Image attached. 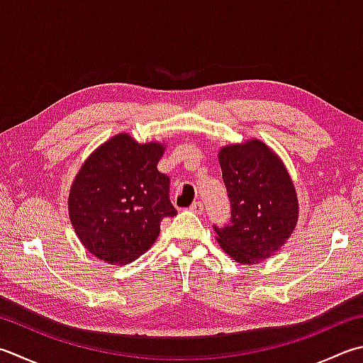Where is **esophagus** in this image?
Returning <instances> with one entry per match:
<instances>
[{"label":"esophagus","instance_id":"34e87169","mask_svg":"<svg viewBox=\"0 0 363 363\" xmlns=\"http://www.w3.org/2000/svg\"><path fill=\"white\" fill-rule=\"evenodd\" d=\"M189 210L193 211V213H196V215H202L203 213V203L197 201V202H194L193 205H191Z\"/></svg>","mask_w":363,"mask_h":363}]
</instances>
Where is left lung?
Returning <instances> with one entry per match:
<instances>
[{
  "instance_id": "8db88e82",
  "label": "left lung",
  "mask_w": 363,
  "mask_h": 363,
  "mask_svg": "<svg viewBox=\"0 0 363 363\" xmlns=\"http://www.w3.org/2000/svg\"><path fill=\"white\" fill-rule=\"evenodd\" d=\"M220 164L230 220L213 224L216 240L235 262L257 264L275 255L296 228V189L281 160L259 140L224 147Z\"/></svg>"
}]
</instances>
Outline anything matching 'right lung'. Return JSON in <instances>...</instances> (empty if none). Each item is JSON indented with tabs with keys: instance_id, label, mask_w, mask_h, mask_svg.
<instances>
[{
	"instance_id": "obj_1",
	"label": "right lung",
	"mask_w": 363,
	"mask_h": 363,
	"mask_svg": "<svg viewBox=\"0 0 363 363\" xmlns=\"http://www.w3.org/2000/svg\"><path fill=\"white\" fill-rule=\"evenodd\" d=\"M161 143H138L118 134L85 161L69 193V218L85 248L108 264L126 265L160 235L161 221L177 215L170 179L158 170Z\"/></svg>"
}]
</instances>
